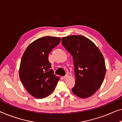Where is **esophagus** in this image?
Segmentation results:
<instances>
[{
  "instance_id": "esophagus-1",
  "label": "esophagus",
  "mask_w": 122,
  "mask_h": 122,
  "mask_svg": "<svg viewBox=\"0 0 122 122\" xmlns=\"http://www.w3.org/2000/svg\"><path fill=\"white\" fill-rule=\"evenodd\" d=\"M68 74H66V76H63V79H66V78H68Z\"/></svg>"
}]
</instances>
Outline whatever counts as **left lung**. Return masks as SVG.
Instances as JSON below:
<instances>
[{"label":"left lung","instance_id":"left-lung-1","mask_svg":"<svg viewBox=\"0 0 122 122\" xmlns=\"http://www.w3.org/2000/svg\"><path fill=\"white\" fill-rule=\"evenodd\" d=\"M61 39L73 60L76 83L73 93L81 98L90 97L101 86L106 74L102 54L95 44L84 36H70Z\"/></svg>","mask_w":122,"mask_h":122}]
</instances>
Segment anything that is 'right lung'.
Segmentation results:
<instances>
[{
  "instance_id": "obj_1",
  "label": "right lung",
  "mask_w": 122,
  "mask_h": 122,
  "mask_svg": "<svg viewBox=\"0 0 122 122\" xmlns=\"http://www.w3.org/2000/svg\"><path fill=\"white\" fill-rule=\"evenodd\" d=\"M59 37L47 36L30 43L22 57L19 77L28 93L37 99L53 92L60 77H56L48 60V55L59 44Z\"/></svg>"
}]
</instances>
